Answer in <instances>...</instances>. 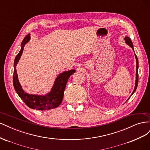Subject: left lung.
Masks as SVG:
<instances>
[{"mask_svg": "<svg viewBox=\"0 0 150 150\" xmlns=\"http://www.w3.org/2000/svg\"><path fill=\"white\" fill-rule=\"evenodd\" d=\"M125 42L128 45V46H129L131 48H132L133 49V44L132 43V41H131L130 38L129 37H125ZM134 51V49H133ZM134 56H135V57H136V60H137V69H136V82H135V86H134V91H133L132 94H131V96H132V94L135 92L136 89H137V86H138V59L137 58V55H136V54H134ZM130 96V97H131ZM130 97L128 98V99L130 98ZM127 100V101H128Z\"/></svg>", "mask_w": 150, "mask_h": 150, "instance_id": "8db88e82", "label": "left lung"}]
</instances>
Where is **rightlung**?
Here are the masks:
<instances>
[{
    "label": "right lung",
    "mask_w": 150,
    "mask_h": 150,
    "mask_svg": "<svg viewBox=\"0 0 150 150\" xmlns=\"http://www.w3.org/2000/svg\"><path fill=\"white\" fill-rule=\"evenodd\" d=\"M30 39V34L27 35L21 43V49L19 54L16 56L13 63V84L16 93L19 95L25 104L28 107L37 110H47L58 107L60 105L63 96L67 81L69 77L76 72L74 69L63 72L57 76L53 85L51 91L46 95L29 94L24 92L18 79V76L16 71V66L19 62L23 52L25 44L28 43Z\"/></svg>",
    "instance_id": "1"
}]
</instances>
